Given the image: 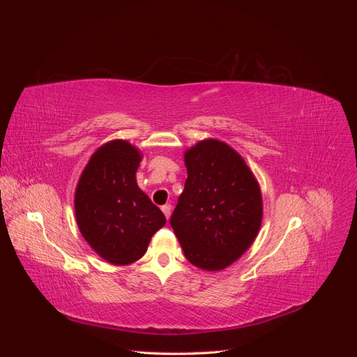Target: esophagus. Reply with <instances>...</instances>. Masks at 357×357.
Listing matches in <instances>:
<instances>
[{"label": "esophagus", "mask_w": 357, "mask_h": 357, "mask_svg": "<svg viewBox=\"0 0 357 357\" xmlns=\"http://www.w3.org/2000/svg\"><path fill=\"white\" fill-rule=\"evenodd\" d=\"M162 211H164L165 218H167V219H169V215H171V205H169V204L162 205Z\"/></svg>", "instance_id": "esophagus-1"}]
</instances>
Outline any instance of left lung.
<instances>
[{
    "mask_svg": "<svg viewBox=\"0 0 357 357\" xmlns=\"http://www.w3.org/2000/svg\"><path fill=\"white\" fill-rule=\"evenodd\" d=\"M185 164L188 178L171 228L190 264L220 271L255 241L262 193L244 159L219 139H202L186 150Z\"/></svg>",
    "mask_w": 357,
    "mask_h": 357,
    "instance_id": "obj_1",
    "label": "left lung"
}]
</instances>
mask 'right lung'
Returning <instances> with one entry per match:
<instances>
[{"instance_id": "add662e5", "label": "right lung", "mask_w": 357, "mask_h": 357, "mask_svg": "<svg viewBox=\"0 0 357 357\" xmlns=\"http://www.w3.org/2000/svg\"><path fill=\"white\" fill-rule=\"evenodd\" d=\"M142 153L125 139L101 146L77 183L74 210L83 238L107 262L129 265L146 253L167 219L138 188Z\"/></svg>"}]
</instances>
